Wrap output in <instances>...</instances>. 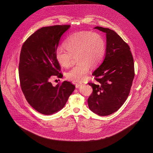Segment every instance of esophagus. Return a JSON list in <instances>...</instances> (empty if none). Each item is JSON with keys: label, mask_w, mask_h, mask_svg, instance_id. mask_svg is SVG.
I'll return each instance as SVG.
<instances>
[{"label": "esophagus", "mask_w": 153, "mask_h": 153, "mask_svg": "<svg viewBox=\"0 0 153 153\" xmlns=\"http://www.w3.org/2000/svg\"><path fill=\"white\" fill-rule=\"evenodd\" d=\"M81 84H82L81 82H77V83H76V88H78Z\"/></svg>", "instance_id": "obj_1"}]
</instances>
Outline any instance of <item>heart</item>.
<instances>
[{
  "mask_svg": "<svg viewBox=\"0 0 153 153\" xmlns=\"http://www.w3.org/2000/svg\"><path fill=\"white\" fill-rule=\"evenodd\" d=\"M64 48L58 47L55 57L62 67L71 65L73 57H76L78 64L65 74L69 80L80 81L84 80L90 69L102 62L105 51L104 37L99 33L82 31L73 33L66 38Z\"/></svg>",
  "mask_w": 153,
  "mask_h": 153,
  "instance_id": "b5f03b06",
  "label": "heart"
}]
</instances>
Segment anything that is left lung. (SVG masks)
Masks as SVG:
<instances>
[{
  "label": "left lung",
  "mask_w": 153,
  "mask_h": 153,
  "mask_svg": "<svg viewBox=\"0 0 153 153\" xmlns=\"http://www.w3.org/2000/svg\"><path fill=\"white\" fill-rule=\"evenodd\" d=\"M106 33L105 56L92 75L96 82L88 83L93 92L88 99L89 109L107 116L119 109L127 99L134 78V64L128 44L115 31L96 26Z\"/></svg>",
  "instance_id": "1"
}]
</instances>
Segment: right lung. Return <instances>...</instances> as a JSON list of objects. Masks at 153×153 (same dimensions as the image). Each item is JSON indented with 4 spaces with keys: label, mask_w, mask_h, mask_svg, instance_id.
<instances>
[{
    "label": "right lung",
    "mask_w": 153,
    "mask_h": 153,
    "mask_svg": "<svg viewBox=\"0 0 153 153\" xmlns=\"http://www.w3.org/2000/svg\"><path fill=\"white\" fill-rule=\"evenodd\" d=\"M71 25H54L36 30L22 45L19 64L21 87L26 100L38 112L51 115L65 105L75 86L64 81L54 87L51 76L62 78L55 53L61 36Z\"/></svg>",
    "instance_id": "add662e5"
}]
</instances>
